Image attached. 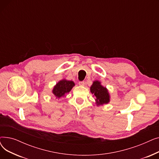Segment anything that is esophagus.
<instances>
[{"label":"esophagus","instance_id":"esophagus-1","mask_svg":"<svg viewBox=\"0 0 159 159\" xmlns=\"http://www.w3.org/2000/svg\"><path fill=\"white\" fill-rule=\"evenodd\" d=\"M79 84L80 86H84L85 82H84V81H80V82H79Z\"/></svg>","mask_w":159,"mask_h":159}]
</instances>
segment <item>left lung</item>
Instances as JSON below:
<instances>
[{
    "instance_id": "left-lung-1",
    "label": "left lung",
    "mask_w": 159,
    "mask_h": 159,
    "mask_svg": "<svg viewBox=\"0 0 159 159\" xmlns=\"http://www.w3.org/2000/svg\"><path fill=\"white\" fill-rule=\"evenodd\" d=\"M91 92L96 98L97 105L107 104L110 101V95L106 88L101 85L98 81H95L91 86Z\"/></svg>"
}]
</instances>
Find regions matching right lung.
Instances as JSON below:
<instances>
[{
    "instance_id": "obj_1",
    "label": "right lung",
    "mask_w": 159,
    "mask_h": 159,
    "mask_svg": "<svg viewBox=\"0 0 159 159\" xmlns=\"http://www.w3.org/2000/svg\"><path fill=\"white\" fill-rule=\"evenodd\" d=\"M74 86L75 84L73 81L62 80L60 82H58L54 87L53 93L57 97L61 98L64 95L69 93Z\"/></svg>"
}]
</instances>
